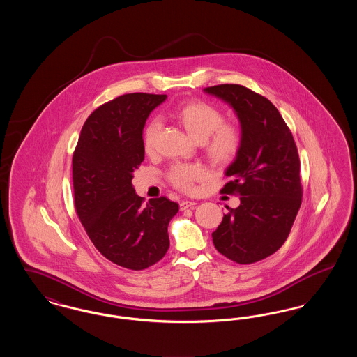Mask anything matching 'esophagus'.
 <instances>
[{
	"instance_id": "esophagus-1",
	"label": "esophagus",
	"mask_w": 357,
	"mask_h": 357,
	"mask_svg": "<svg viewBox=\"0 0 357 357\" xmlns=\"http://www.w3.org/2000/svg\"><path fill=\"white\" fill-rule=\"evenodd\" d=\"M195 202H194V201H182V202H181V204H179V206H181V210H186V208H191V207H194V206H195Z\"/></svg>"
}]
</instances>
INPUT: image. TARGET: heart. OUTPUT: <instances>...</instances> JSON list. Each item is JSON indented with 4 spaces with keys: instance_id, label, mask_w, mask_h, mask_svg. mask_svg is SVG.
<instances>
[{
    "instance_id": "obj_1",
    "label": "heart",
    "mask_w": 357,
    "mask_h": 357,
    "mask_svg": "<svg viewBox=\"0 0 357 357\" xmlns=\"http://www.w3.org/2000/svg\"><path fill=\"white\" fill-rule=\"evenodd\" d=\"M172 116L195 142L204 143L208 159L215 165H226L237 155L241 146V134L237 127L223 124L221 109L204 100H191L179 104L172 111ZM160 130L158 120H153L143 134V147L153 153ZM202 175V170L192 165H176L170 171L174 186L187 190Z\"/></svg>"
}]
</instances>
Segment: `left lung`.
Masks as SVG:
<instances>
[{"mask_svg":"<svg viewBox=\"0 0 357 357\" xmlns=\"http://www.w3.org/2000/svg\"><path fill=\"white\" fill-rule=\"evenodd\" d=\"M229 104L241 126V146L225 171L223 192L241 204L223 214L211 234L215 249L237 264H253L287 241L303 198L296 143L278 109L266 98L238 84L204 88Z\"/></svg>","mask_w":357,"mask_h":357,"instance_id":"8db88e82","label":"left lung"}]
</instances>
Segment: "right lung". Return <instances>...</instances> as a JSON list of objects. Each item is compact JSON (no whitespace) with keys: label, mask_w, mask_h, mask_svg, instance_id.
Wrapping results in <instances>:
<instances>
[{"label":"right lung","mask_w":357,"mask_h":357,"mask_svg":"<svg viewBox=\"0 0 357 357\" xmlns=\"http://www.w3.org/2000/svg\"><path fill=\"white\" fill-rule=\"evenodd\" d=\"M167 95L128 93L85 120L72 159L75 206L95 248L111 262L143 271L169 250L167 227L179 204L160 197L143 204L132 185L144 160L143 128Z\"/></svg>","instance_id":"add662e5"}]
</instances>
